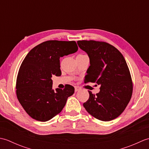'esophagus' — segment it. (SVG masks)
I'll return each mask as SVG.
<instances>
[{"instance_id":"obj_1","label":"esophagus","mask_w":149,"mask_h":149,"mask_svg":"<svg viewBox=\"0 0 149 149\" xmlns=\"http://www.w3.org/2000/svg\"><path fill=\"white\" fill-rule=\"evenodd\" d=\"M81 90V87H79V86H75V91H79V90Z\"/></svg>"}]
</instances>
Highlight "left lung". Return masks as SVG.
I'll use <instances>...</instances> for the list:
<instances>
[{"instance_id": "obj_1", "label": "left lung", "mask_w": 149, "mask_h": 149, "mask_svg": "<svg viewBox=\"0 0 149 149\" xmlns=\"http://www.w3.org/2000/svg\"><path fill=\"white\" fill-rule=\"evenodd\" d=\"M77 44L90 58L84 82L100 86L96 95L88 91L90 97L83 106L98 120L106 122L115 119L127 107L132 93L127 63L118 49L106 42L82 40L77 41Z\"/></svg>"}]
</instances>
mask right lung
Here are the masks:
<instances>
[{
	"mask_svg": "<svg viewBox=\"0 0 149 149\" xmlns=\"http://www.w3.org/2000/svg\"><path fill=\"white\" fill-rule=\"evenodd\" d=\"M75 41L49 40L39 44L27 54L18 73L17 99L31 118L46 122L61 111L74 88L66 84L63 90L52 89L53 75L60 76L61 57L75 53Z\"/></svg>",
	"mask_w": 149,
	"mask_h": 149,
	"instance_id": "right-lung-1",
	"label": "right lung"
}]
</instances>
